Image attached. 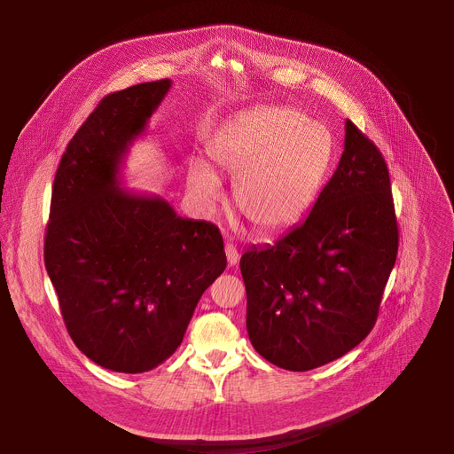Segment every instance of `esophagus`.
<instances>
[{"instance_id":"1","label":"esophagus","mask_w":454,"mask_h":454,"mask_svg":"<svg viewBox=\"0 0 454 454\" xmlns=\"http://www.w3.org/2000/svg\"><path fill=\"white\" fill-rule=\"evenodd\" d=\"M226 251V258H228V266H237L239 264V251L233 244H226L224 246Z\"/></svg>"}]
</instances>
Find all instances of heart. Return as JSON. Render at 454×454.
I'll use <instances>...</instances> for the list:
<instances>
[{"instance_id":"b5f03b06","label":"heart","mask_w":454,"mask_h":454,"mask_svg":"<svg viewBox=\"0 0 454 454\" xmlns=\"http://www.w3.org/2000/svg\"><path fill=\"white\" fill-rule=\"evenodd\" d=\"M333 153V138L321 123L289 107H256L221 129L210 160L217 174L235 177L237 214L258 235H277L309 212ZM188 188L207 208L221 200L219 177L203 163L190 167Z\"/></svg>"}]
</instances>
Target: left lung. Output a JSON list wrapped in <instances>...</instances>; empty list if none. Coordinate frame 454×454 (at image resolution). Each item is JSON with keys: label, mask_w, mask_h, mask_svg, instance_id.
Instances as JSON below:
<instances>
[{"label": "left lung", "mask_w": 454, "mask_h": 454, "mask_svg": "<svg viewBox=\"0 0 454 454\" xmlns=\"http://www.w3.org/2000/svg\"><path fill=\"white\" fill-rule=\"evenodd\" d=\"M399 249L390 172L345 121V151L309 217L240 258L246 327L270 363L307 372L357 347L373 329Z\"/></svg>", "instance_id": "obj_1"}]
</instances>
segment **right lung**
I'll return each mask as SVG.
<instances>
[{"label": "right lung", "instance_id": "add662e5", "mask_svg": "<svg viewBox=\"0 0 454 454\" xmlns=\"http://www.w3.org/2000/svg\"><path fill=\"white\" fill-rule=\"evenodd\" d=\"M170 79L100 100L62 154L44 237V266L68 334L93 363L142 373L181 345L201 294L226 270L221 231L179 217L160 196L120 188L129 145Z\"/></svg>", "mask_w": 454, "mask_h": 454}]
</instances>
